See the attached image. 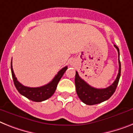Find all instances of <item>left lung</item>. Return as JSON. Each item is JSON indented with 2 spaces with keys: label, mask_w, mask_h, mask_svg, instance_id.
<instances>
[{
  "label": "left lung",
  "mask_w": 133,
  "mask_h": 133,
  "mask_svg": "<svg viewBox=\"0 0 133 133\" xmlns=\"http://www.w3.org/2000/svg\"><path fill=\"white\" fill-rule=\"evenodd\" d=\"M114 46L118 51V57L120 56V51L119 49L116 45ZM119 63V70L116 78L113 84L110 87L105 89H96L90 86L89 84L82 80L78 75V73L76 72L75 76V86L76 90L77 95L78 97L84 103L89 105H95L102 103L110 99L111 95L114 93L118 82L120 80V73H121V64H120V59H118Z\"/></svg>",
  "instance_id": "8db88e82"
}]
</instances>
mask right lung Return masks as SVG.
I'll return each mask as SVG.
<instances>
[{"label":"right lung","mask_w":133,"mask_h":133,"mask_svg":"<svg viewBox=\"0 0 133 133\" xmlns=\"http://www.w3.org/2000/svg\"><path fill=\"white\" fill-rule=\"evenodd\" d=\"M67 69H68V66L64 67L63 68L61 69L60 71H59L57 74L54 77V78L46 85L40 87H28L23 86L17 80L15 77V74L13 72L12 61L11 63L12 77H13V82L17 90L21 95L35 102H41V101H45L54 94L55 91L57 89L58 82H59L60 79L63 76V74L66 71Z\"/></svg>","instance_id":"obj_1"}]
</instances>
